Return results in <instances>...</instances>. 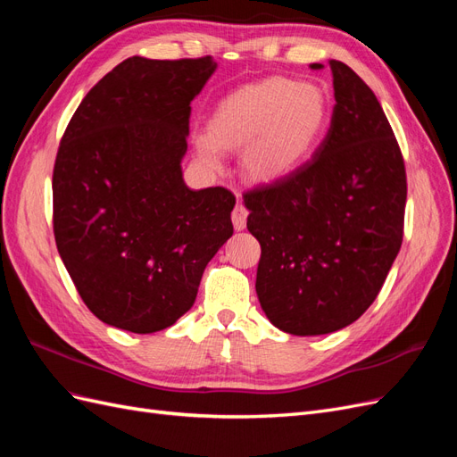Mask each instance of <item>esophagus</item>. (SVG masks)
Segmentation results:
<instances>
[{
  "mask_svg": "<svg viewBox=\"0 0 457 457\" xmlns=\"http://www.w3.org/2000/svg\"><path fill=\"white\" fill-rule=\"evenodd\" d=\"M247 213H250V212L245 210L244 204L234 205V210H232V225H234V228H237V230H244L245 228Z\"/></svg>",
  "mask_w": 457,
  "mask_h": 457,
  "instance_id": "34e87169",
  "label": "esophagus"
}]
</instances>
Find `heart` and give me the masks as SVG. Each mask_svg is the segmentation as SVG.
I'll list each match as a JSON object with an SVG mask.
<instances>
[{
	"mask_svg": "<svg viewBox=\"0 0 457 457\" xmlns=\"http://www.w3.org/2000/svg\"><path fill=\"white\" fill-rule=\"evenodd\" d=\"M328 121V99L320 87L287 78L245 86L220 101L196 137L200 158L217 168L219 148H242L245 175L276 183L294 173L314 150Z\"/></svg>",
	"mask_w": 457,
	"mask_h": 457,
	"instance_id": "b5f03b06",
	"label": "heart"
}]
</instances>
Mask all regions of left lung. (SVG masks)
Segmentation results:
<instances>
[{"instance_id":"8db88e82","label":"left lung","mask_w":457,"mask_h":457,"mask_svg":"<svg viewBox=\"0 0 457 457\" xmlns=\"http://www.w3.org/2000/svg\"><path fill=\"white\" fill-rule=\"evenodd\" d=\"M329 68L336 106L320 146L294 173L244 195L247 230L261 244V309L294 336L358 320L404 234L406 170L391 123L361 76L339 61Z\"/></svg>"}]
</instances>
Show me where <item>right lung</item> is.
<instances>
[{
	"instance_id": "right-lung-1",
	"label": "right lung",
	"mask_w": 457,
	"mask_h": 457,
	"mask_svg": "<svg viewBox=\"0 0 457 457\" xmlns=\"http://www.w3.org/2000/svg\"><path fill=\"white\" fill-rule=\"evenodd\" d=\"M215 68L212 57L126 59L84 96L62 135L54 242L79 297L108 326H173L232 237V192L190 190L181 170L190 103Z\"/></svg>"
}]
</instances>
